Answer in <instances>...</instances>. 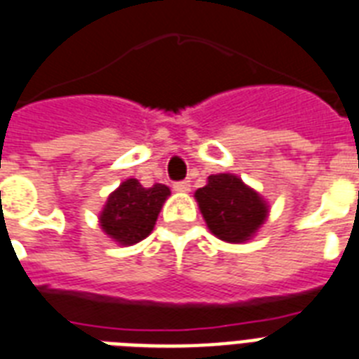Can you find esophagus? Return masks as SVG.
Returning a JSON list of instances; mask_svg holds the SVG:
<instances>
[{
    "instance_id": "esophagus-1",
    "label": "esophagus",
    "mask_w": 359,
    "mask_h": 359,
    "mask_svg": "<svg viewBox=\"0 0 359 359\" xmlns=\"http://www.w3.org/2000/svg\"><path fill=\"white\" fill-rule=\"evenodd\" d=\"M173 190L180 191V194H186V191H190V180H180V182H175Z\"/></svg>"
}]
</instances>
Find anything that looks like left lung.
Instances as JSON below:
<instances>
[{"mask_svg": "<svg viewBox=\"0 0 359 359\" xmlns=\"http://www.w3.org/2000/svg\"><path fill=\"white\" fill-rule=\"evenodd\" d=\"M196 199L210 233L231 244L250 240L268 216L266 201L231 173L210 175Z\"/></svg>", "mask_w": 359, "mask_h": 359, "instance_id": "8db88e82", "label": "left lung"}]
</instances>
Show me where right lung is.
Listing matches in <instances>:
<instances>
[{"label":"right lung","instance_id":"obj_1","mask_svg":"<svg viewBox=\"0 0 359 359\" xmlns=\"http://www.w3.org/2000/svg\"><path fill=\"white\" fill-rule=\"evenodd\" d=\"M171 194L165 184L143 188L140 180L128 179L115 191L100 212V227L121 245L137 244L154 229L163 201Z\"/></svg>","mask_w":359,"mask_h":359}]
</instances>
